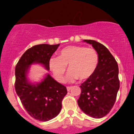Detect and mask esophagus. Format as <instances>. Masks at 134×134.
Instances as JSON below:
<instances>
[{
  "mask_svg": "<svg viewBox=\"0 0 134 134\" xmlns=\"http://www.w3.org/2000/svg\"><path fill=\"white\" fill-rule=\"evenodd\" d=\"M71 89V86H67V91H69Z\"/></svg>",
  "mask_w": 134,
  "mask_h": 134,
  "instance_id": "obj_1",
  "label": "esophagus"
}]
</instances>
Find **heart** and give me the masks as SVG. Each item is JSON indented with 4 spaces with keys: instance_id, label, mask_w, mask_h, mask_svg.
Returning <instances> with one entry per match:
<instances>
[{
    "instance_id": "b5f03b06",
    "label": "heart",
    "mask_w": 134,
    "mask_h": 134,
    "mask_svg": "<svg viewBox=\"0 0 134 134\" xmlns=\"http://www.w3.org/2000/svg\"><path fill=\"white\" fill-rule=\"evenodd\" d=\"M99 54L92 48L82 46H69L62 49L58 57L49 59L48 65L57 81L63 82L66 66L68 65L67 80L71 82L90 78L98 67Z\"/></svg>"
}]
</instances>
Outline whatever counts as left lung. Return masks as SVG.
Here are the masks:
<instances>
[{"label":"left lung","mask_w":134,"mask_h":134,"mask_svg":"<svg viewBox=\"0 0 134 134\" xmlns=\"http://www.w3.org/2000/svg\"><path fill=\"white\" fill-rule=\"evenodd\" d=\"M92 44L99 54L98 67L90 78L80 86L81 93L78 105L85 114L100 119L113 107L120 87L119 66L108 49L93 40H84Z\"/></svg>","instance_id":"obj_1"}]
</instances>
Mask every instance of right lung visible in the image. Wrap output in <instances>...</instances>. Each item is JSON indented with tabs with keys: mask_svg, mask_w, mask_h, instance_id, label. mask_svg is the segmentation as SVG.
<instances>
[{
	"mask_svg": "<svg viewBox=\"0 0 134 134\" xmlns=\"http://www.w3.org/2000/svg\"><path fill=\"white\" fill-rule=\"evenodd\" d=\"M59 46L42 44L32 46L22 55L15 66L16 93L29 115L39 121H48L59 113L67 88L49 74L41 82L32 84L27 79V72L33 63H40L50 69L49 59Z\"/></svg>",
	"mask_w": 134,
	"mask_h": 134,
	"instance_id": "add662e5",
	"label": "right lung"
}]
</instances>
